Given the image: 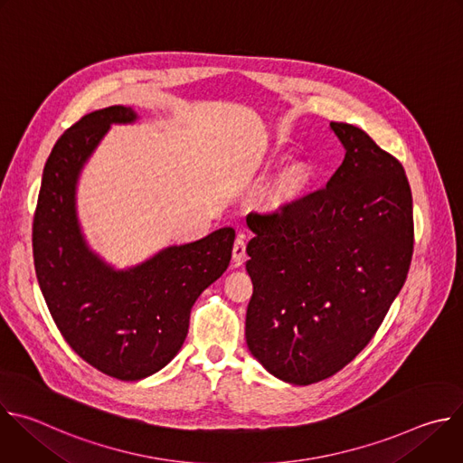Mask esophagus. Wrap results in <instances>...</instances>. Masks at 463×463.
Here are the masks:
<instances>
[{
    "label": "esophagus",
    "instance_id": "1",
    "mask_svg": "<svg viewBox=\"0 0 463 463\" xmlns=\"http://www.w3.org/2000/svg\"><path fill=\"white\" fill-rule=\"evenodd\" d=\"M245 256H247V252H245V234L240 232V234L236 236L234 245H232V260H234L236 266H240V263H243Z\"/></svg>",
    "mask_w": 463,
    "mask_h": 463
}]
</instances>
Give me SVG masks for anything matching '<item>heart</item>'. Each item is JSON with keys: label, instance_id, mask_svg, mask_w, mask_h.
<instances>
[{"label": "heart", "instance_id": "1", "mask_svg": "<svg viewBox=\"0 0 463 463\" xmlns=\"http://www.w3.org/2000/svg\"><path fill=\"white\" fill-rule=\"evenodd\" d=\"M309 179V174L306 170V166L297 165L293 166L279 183V186L275 188V200L277 202H288L293 200V197L300 195L302 190L306 188Z\"/></svg>", "mask_w": 463, "mask_h": 463}]
</instances>
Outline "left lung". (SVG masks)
Returning a JSON list of instances; mask_svg holds the SVG:
<instances>
[{"label":"left lung","mask_w":463,"mask_h":463,"mask_svg":"<svg viewBox=\"0 0 463 463\" xmlns=\"http://www.w3.org/2000/svg\"><path fill=\"white\" fill-rule=\"evenodd\" d=\"M329 126L346 156L326 186L247 214V346L291 384L332 377L372 341L414 250L403 165L361 128Z\"/></svg>","instance_id":"left-lung-1"}]
</instances>
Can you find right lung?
<instances>
[{
  "label": "right lung",
  "mask_w": 463,
  "mask_h": 463,
  "mask_svg": "<svg viewBox=\"0 0 463 463\" xmlns=\"http://www.w3.org/2000/svg\"><path fill=\"white\" fill-rule=\"evenodd\" d=\"M136 118L131 108L109 106L63 131L45 163L33 223L36 279L61 337L120 381L145 379L175 357L194 302L225 273L234 243V229L223 227L124 271L88 247L75 205L80 170L111 124Z\"/></svg>",
  "instance_id": "add662e5"
}]
</instances>
